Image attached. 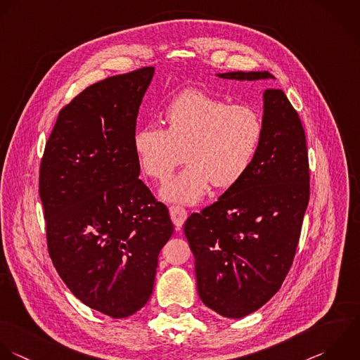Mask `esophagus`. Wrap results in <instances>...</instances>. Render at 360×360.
<instances>
[{
	"instance_id": "34e87169",
	"label": "esophagus",
	"mask_w": 360,
	"mask_h": 360,
	"mask_svg": "<svg viewBox=\"0 0 360 360\" xmlns=\"http://www.w3.org/2000/svg\"><path fill=\"white\" fill-rule=\"evenodd\" d=\"M169 216H171L175 227L179 230L184 226V223L188 217V212L181 206H171L169 207Z\"/></svg>"
}]
</instances>
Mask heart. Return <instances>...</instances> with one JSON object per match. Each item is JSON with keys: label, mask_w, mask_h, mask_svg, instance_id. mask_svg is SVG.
Instances as JSON below:
<instances>
[{"label": "heart", "mask_w": 360, "mask_h": 360, "mask_svg": "<svg viewBox=\"0 0 360 360\" xmlns=\"http://www.w3.org/2000/svg\"><path fill=\"white\" fill-rule=\"evenodd\" d=\"M167 129L141 126L133 140L143 171L158 181L167 179L182 161L189 164L160 191L167 202L193 205L213 184L227 189L251 165L258 148L262 122L255 109L230 105L203 91H186L165 110Z\"/></svg>", "instance_id": "1"}]
</instances>
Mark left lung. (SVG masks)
Wrapping results in <instances>:
<instances>
[{
    "label": "left lung",
    "mask_w": 360,
    "mask_h": 360,
    "mask_svg": "<svg viewBox=\"0 0 360 360\" xmlns=\"http://www.w3.org/2000/svg\"><path fill=\"white\" fill-rule=\"evenodd\" d=\"M217 77L276 79L268 71ZM262 99V134L250 168L216 203L192 213L184 226L195 257L199 297L227 319L257 311L281 289L310 196L300 117L282 89H265Z\"/></svg>",
    "instance_id": "left-lung-1"
}]
</instances>
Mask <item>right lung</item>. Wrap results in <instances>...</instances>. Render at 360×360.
Here are the masks:
<instances>
[{"mask_svg":"<svg viewBox=\"0 0 360 360\" xmlns=\"http://www.w3.org/2000/svg\"><path fill=\"white\" fill-rule=\"evenodd\" d=\"M154 67L99 81L64 106L40 164L51 262L89 309L126 319L148 302L168 209L139 179L136 119Z\"/></svg>","mask_w":360,"mask_h":360,"instance_id":"add662e5","label":"right lung"}]
</instances>
